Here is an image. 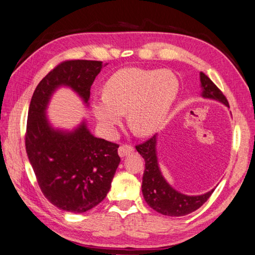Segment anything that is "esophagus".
Wrapping results in <instances>:
<instances>
[{"mask_svg":"<svg viewBox=\"0 0 255 255\" xmlns=\"http://www.w3.org/2000/svg\"><path fill=\"white\" fill-rule=\"evenodd\" d=\"M132 152H133V147L129 146V144H122V146L118 148V154L121 157L129 156V154Z\"/></svg>","mask_w":255,"mask_h":255,"instance_id":"obj_1","label":"esophagus"}]
</instances>
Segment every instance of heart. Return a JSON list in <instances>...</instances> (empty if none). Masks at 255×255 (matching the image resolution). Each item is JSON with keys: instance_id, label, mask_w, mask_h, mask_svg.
Segmentation results:
<instances>
[{"instance_id": "heart-1", "label": "heart", "mask_w": 255, "mask_h": 255, "mask_svg": "<svg viewBox=\"0 0 255 255\" xmlns=\"http://www.w3.org/2000/svg\"><path fill=\"white\" fill-rule=\"evenodd\" d=\"M178 92V78L171 71L126 67L108 79L103 96L93 99V114L107 136L115 133L124 112L129 127L147 136L161 126Z\"/></svg>"}]
</instances>
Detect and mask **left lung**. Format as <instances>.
Returning <instances> with one entry per match:
<instances>
[{"mask_svg": "<svg viewBox=\"0 0 255 255\" xmlns=\"http://www.w3.org/2000/svg\"><path fill=\"white\" fill-rule=\"evenodd\" d=\"M200 87L201 97L217 101L229 107L227 98L224 97L220 89L203 73H200ZM157 140L158 134H154L146 142L136 146L137 151L141 154L146 162L141 186L144 201L154 211L161 213L163 216L182 217L196 211L210 198L214 188L203 194L188 196V194L179 192L170 186L162 176L160 167H159Z\"/></svg>", "mask_w": 255, "mask_h": 255, "instance_id": "8db88e82", "label": "left lung"}]
</instances>
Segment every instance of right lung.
Here are the masks:
<instances>
[{"label":"right lung","mask_w":255,"mask_h":255,"mask_svg":"<svg viewBox=\"0 0 255 255\" xmlns=\"http://www.w3.org/2000/svg\"><path fill=\"white\" fill-rule=\"evenodd\" d=\"M103 68L98 61H67L49 72L32 96L25 147L38 186L47 200L64 211L83 213L101 203L121 162L118 144L95 137L82 123L72 130L54 127L47 108L54 93L71 88L89 106L91 87Z\"/></svg>","instance_id":"add662e5"}]
</instances>
